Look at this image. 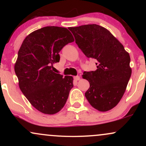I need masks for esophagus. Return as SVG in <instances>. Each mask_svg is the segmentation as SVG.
<instances>
[{"mask_svg": "<svg viewBox=\"0 0 146 146\" xmlns=\"http://www.w3.org/2000/svg\"><path fill=\"white\" fill-rule=\"evenodd\" d=\"M80 80V76H75L74 77V80L75 81H78V80Z\"/></svg>", "mask_w": 146, "mask_h": 146, "instance_id": "esophagus-1", "label": "esophagus"}]
</instances>
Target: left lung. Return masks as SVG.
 Masks as SVG:
<instances>
[{"label": "left lung", "mask_w": 146, "mask_h": 146, "mask_svg": "<svg viewBox=\"0 0 146 146\" xmlns=\"http://www.w3.org/2000/svg\"><path fill=\"white\" fill-rule=\"evenodd\" d=\"M68 29L85 56L97 60L96 71H85L82 75L90 83L85 97L99 111L111 110L121 100L131 76L130 55L103 27L92 24Z\"/></svg>", "instance_id": "left-lung-1"}]
</instances>
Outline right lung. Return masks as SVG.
I'll use <instances>...</instances> for the list:
<instances>
[{
  "instance_id": "add662e5",
  "label": "right lung",
  "mask_w": 146,
  "mask_h": 146,
  "mask_svg": "<svg viewBox=\"0 0 146 146\" xmlns=\"http://www.w3.org/2000/svg\"><path fill=\"white\" fill-rule=\"evenodd\" d=\"M74 41L66 28L48 26L33 31L22 43L14 64L20 89L36 109L46 115L60 111L73 86V78L53 72L59 52Z\"/></svg>"
}]
</instances>
